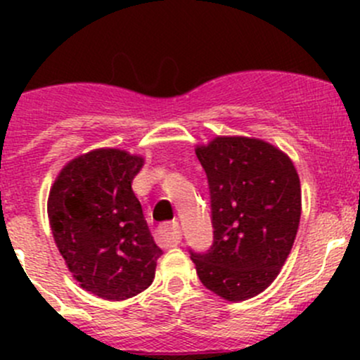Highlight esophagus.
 I'll use <instances>...</instances> for the list:
<instances>
[{"label": "esophagus", "mask_w": 360, "mask_h": 360, "mask_svg": "<svg viewBox=\"0 0 360 360\" xmlns=\"http://www.w3.org/2000/svg\"><path fill=\"white\" fill-rule=\"evenodd\" d=\"M155 238L162 248H174L181 242L183 238V231H181L179 224L172 223V224H162V226L157 228L155 231Z\"/></svg>", "instance_id": "esophagus-1"}]
</instances>
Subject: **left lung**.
Segmentation results:
<instances>
[{
	"mask_svg": "<svg viewBox=\"0 0 360 360\" xmlns=\"http://www.w3.org/2000/svg\"><path fill=\"white\" fill-rule=\"evenodd\" d=\"M207 174L214 242L191 261L200 282L228 301L263 292L291 252L301 217L300 176L278 148L216 137L195 150Z\"/></svg>",
	"mask_w": 360,
	"mask_h": 360,
	"instance_id": "left-lung-1",
	"label": "left lung"
}]
</instances>
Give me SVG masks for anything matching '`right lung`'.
<instances>
[{
    "label": "right lung",
    "mask_w": 360,
    "mask_h": 360,
    "mask_svg": "<svg viewBox=\"0 0 360 360\" xmlns=\"http://www.w3.org/2000/svg\"><path fill=\"white\" fill-rule=\"evenodd\" d=\"M144 158L101 148L71 160L49 195L53 240L85 291L122 301L155 278L162 249L150 233L132 181Z\"/></svg>",
    "instance_id": "right-lung-1"
}]
</instances>
